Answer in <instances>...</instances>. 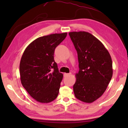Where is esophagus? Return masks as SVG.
I'll return each instance as SVG.
<instances>
[{"label": "esophagus", "instance_id": "34e87169", "mask_svg": "<svg viewBox=\"0 0 128 128\" xmlns=\"http://www.w3.org/2000/svg\"><path fill=\"white\" fill-rule=\"evenodd\" d=\"M71 74V73H64V77H68L69 76H70Z\"/></svg>", "mask_w": 128, "mask_h": 128}]
</instances>
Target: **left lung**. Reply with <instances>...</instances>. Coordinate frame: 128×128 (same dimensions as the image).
Masks as SVG:
<instances>
[{
  "label": "left lung",
  "instance_id": "obj_1",
  "mask_svg": "<svg viewBox=\"0 0 128 128\" xmlns=\"http://www.w3.org/2000/svg\"><path fill=\"white\" fill-rule=\"evenodd\" d=\"M77 52L79 72L73 91L76 98L92 103L102 96L113 74L111 56L100 40L88 32L69 33Z\"/></svg>",
  "mask_w": 128,
  "mask_h": 128
}]
</instances>
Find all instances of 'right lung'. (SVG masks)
<instances>
[{"mask_svg": "<svg viewBox=\"0 0 128 128\" xmlns=\"http://www.w3.org/2000/svg\"><path fill=\"white\" fill-rule=\"evenodd\" d=\"M67 33L40 36L28 45L20 63L21 82L32 98L47 103L57 98L63 74L54 60L55 49Z\"/></svg>", "mask_w": 128, "mask_h": 128, "instance_id": "right-lung-1", "label": "right lung"}]
</instances>
